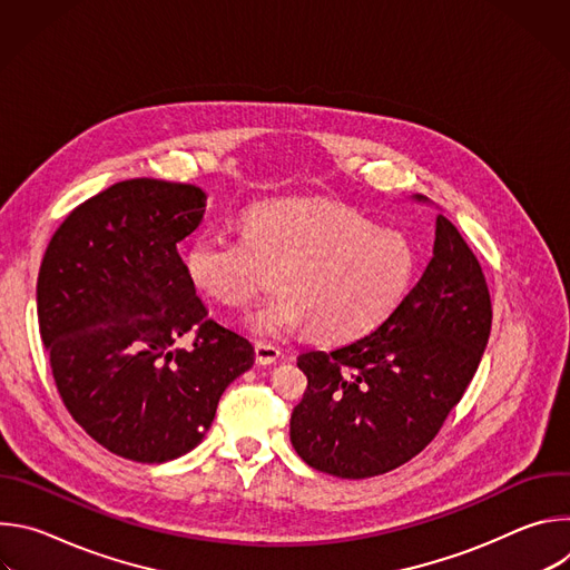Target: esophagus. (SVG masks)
Segmentation results:
<instances>
[{"mask_svg":"<svg viewBox=\"0 0 570 570\" xmlns=\"http://www.w3.org/2000/svg\"><path fill=\"white\" fill-rule=\"evenodd\" d=\"M282 356V350L271 343H255V358L259 365H273Z\"/></svg>","mask_w":570,"mask_h":570,"instance_id":"34e87169","label":"esophagus"}]
</instances>
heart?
Returning <instances> with one entry per match:
<instances>
[{
  "label": "heart",
  "mask_w": 570,
  "mask_h": 570,
  "mask_svg": "<svg viewBox=\"0 0 570 570\" xmlns=\"http://www.w3.org/2000/svg\"><path fill=\"white\" fill-rule=\"evenodd\" d=\"M282 268L279 288L246 315V327L279 341L304 327L343 343L372 332L401 304L417 273V250L399 229L376 227L324 200H282L250 209L246 232H200L185 255L189 279L225 306H243Z\"/></svg>",
  "instance_id": "b5f03b06"
}]
</instances>
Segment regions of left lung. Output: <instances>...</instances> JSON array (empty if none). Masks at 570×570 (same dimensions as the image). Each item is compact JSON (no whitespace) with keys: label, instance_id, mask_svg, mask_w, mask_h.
<instances>
[{"label":"left lung","instance_id":"8db88e82","mask_svg":"<svg viewBox=\"0 0 570 570\" xmlns=\"http://www.w3.org/2000/svg\"><path fill=\"white\" fill-rule=\"evenodd\" d=\"M490 332L492 299L480 264L440 212L424 275L381 327L332 352L299 354L308 385L291 415L295 451L338 478L409 462L462 399Z\"/></svg>","mask_w":570,"mask_h":570}]
</instances>
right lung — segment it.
Masks as SVG:
<instances>
[{
	"instance_id": "right-lung-1",
	"label": "right lung",
	"mask_w": 570,
	"mask_h": 570,
	"mask_svg": "<svg viewBox=\"0 0 570 570\" xmlns=\"http://www.w3.org/2000/svg\"><path fill=\"white\" fill-rule=\"evenodd\" d=\"M205 207L196 185L117 183L65 218L40 266V336L65 409L135 462L198 446L225 387L255 363L250 341L207 315L176 248Z\"/></svg>"
}]
</instances>
